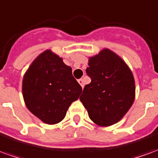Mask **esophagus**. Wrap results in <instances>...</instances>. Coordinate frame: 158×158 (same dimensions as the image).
I'll use <instances>...</instances> for the list:
<instances>
[{
    "label": "esophagus",
    "mask_w": 158,
    "mask_h": 158,
    "mask_svg": "<svg viewBox=\"0 0 158 158\" xmlns=\"http://www.w3.org/2000/svg\"><path fill=\"white\" fill-rule=\"evenodd\" d=\"M78 82H79V85H81V87H84V86H85V81H84V79H79V80H78Z\"/></svg>",
    "instance_id": "esophagus-1"
}]
</instances>
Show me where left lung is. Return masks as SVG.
I'll list each match as a JSON object with an SVG mask.
<instances>
[{"instance_id":"1","label":"left lung","mask_w":158,"mask_h":158,"mask_svg":"<svg viewBox=\"0 0 158 158\" xmlns=\"http://www.w3.org/2000/svg\"><path fill=\"white\" fill-rule=\"evenodd\" d=\"M86 73L91 79L79 97L89 118L97 125H113L123 118L135 96L132 72L108 49L90 57Z\"/></svg>"}]
</instances>
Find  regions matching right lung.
I'll list each match as a JSON object with an SVG mask.
<instances>
[{
	"label": "right lung",
	"mask_w": 158,
	"mask_h": 158,
	"mask_svg": "<svg viewBox=\"0 0 158 158\" xmlns=\"http://www.w3.org/2000/svg\"><path fill=\"white\" fill-rule=\"evenodd\" d=\"M81 92L82 87L73 78L72 69L50 50L37 56L23 79L26 106L48 124L61 122Z\"/></svg>",
	"instance_id": "right-lung-1"
}]
</instances>
